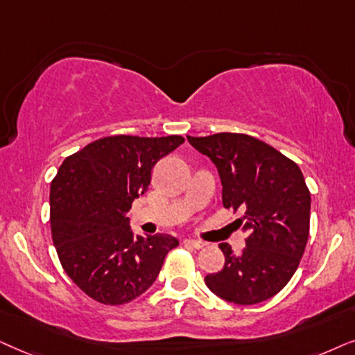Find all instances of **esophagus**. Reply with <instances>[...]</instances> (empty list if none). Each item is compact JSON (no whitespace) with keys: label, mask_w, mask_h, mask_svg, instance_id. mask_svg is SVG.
Returning a JSON list of instances; mask_svg holds the SVG:
<instances>
[{"label":"esophagus","mask_w":355,"mask_h":355,"mask_svg":"<svg viewBox=\"0 0 355 355\" xmlns=\"http://www.w3.org/2000/svg\"><path fill=\"white\" fill-rule=\"evenodd\" d=\"M183 243H185L187 247L195 248V250H201L202 247H206V243L200 242V240H185V242H183Z\"/></svg>","instance_id":"esophagus-1"}]
</instances>
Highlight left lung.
I'll list each match as a JSON object with an SVG mask.
<instances>
[{
  "mask_svg": "<svg viewBox=\"0 0 355 355\" xmlns=\"http://www.w3.org/2000/svg\"><path fill=\"white\" fill-rule=\"evenodd\" d=\"M193 148L216 164L222 202L237 219L247 247L240 257L229 243L222 271L207 274L206 286L237 305H254L276 295L299 268L310 232V190L294 160L253 136L217 133L188 136Z\"/></svg>",
  "mask_w": 355,
  "mask_h": 355,
  "instance_id": "1",
  "label": "left lung"
}]
</instances>
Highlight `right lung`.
<instances>
[{"mask_svg": "<svg viewBox=\"0 0 355 355\" xmlns=\"http://www.w3.org/2000/svg\"><path fill=\"white\" fill-rule=\"evenodd\" d=\"M185 143L182 136H107L60 165L50 185V227L71 281L92 300L123 305L144 294L178 240L135 235L126 212L148 191L159 159Z\"/></svg>", "mask_w": 355, "mask_h": 355, "instance_id": "obj_1", "label": "right lung"}]
</instances>
